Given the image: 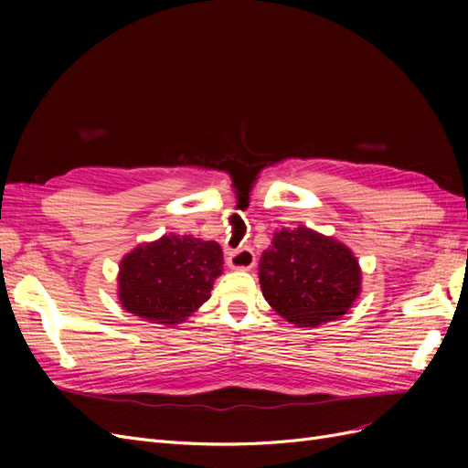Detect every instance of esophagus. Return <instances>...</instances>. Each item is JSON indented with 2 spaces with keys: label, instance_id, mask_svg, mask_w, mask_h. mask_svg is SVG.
<instances>
[{
  "label": "esophagus",
  "instance_id": "34e87169",
  "mask_svg": "<svg viewBox=\"0 0 468 468\" xmlns=\"http://www.w3.org/2000/svg\"><path fill=\"white\" fill-rule=\"evenodd\" d=\"M226 263L232 269H251L256 265V253L250 248H238L226 251Z\"/></svg>",
  "mask_w": 468,
  "mask_h": 468
}]
</instances>
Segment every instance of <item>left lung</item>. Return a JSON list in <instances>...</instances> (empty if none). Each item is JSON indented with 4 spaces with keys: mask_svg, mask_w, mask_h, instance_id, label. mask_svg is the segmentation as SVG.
<instances>
[{
    "mask_svg": "<svg viewBox=\"0 0 468 468\" xmlns=\"http://www.w3.org/2000/svg\"><path fill=\"white\" fill-rule=\"evenodd\" d=\"M265 301L291 324L314 328L344 316L361 289L349 248L306 226L279 230L260 260Z\"/></svg>",
    "mask_w": 468,
    "mask_h": 468,
    "instance_id": "1",
    "label": "left lung"
}]
</instances>
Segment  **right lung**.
<instances>
[{
    "label": "right lung",
    "mask_w": 468,
    "mask_h": 468,
    "mask_svg": "<svg viewBox=\"0 0 468 468\" xmlns=\"http://www.w3.org/2000/svg\"><path fill=\"white\" fill-rule=\"evenodd\" d=\"M222 263L217 242L162 236L158 242L138 246L122 258L121 304L154 324H179L208 301Z\"/></svg>",
    "instance_id": "1"
}]
</instances>
